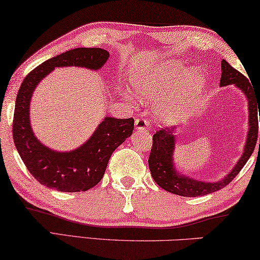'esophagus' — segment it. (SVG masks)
I'll use <instances>...</instances> for the list:
<instances>
[{
    "label": "esophagus",
    "instance_id": "esophagus-1",
    "mask_svg": "<svg viewBox=\"0 0 260 260\" xmlns=\"http://www.w3.org/2000/svg\"><path fill=\"white\" fill-rule=\"evenodd\" d=\"M149 125H150V122L147 118H137L135 120V127L137 130L147 131L149 129Z\"/></svg>",
    "mask_w": 260,
    "mask_h": 260
}]
</instances>
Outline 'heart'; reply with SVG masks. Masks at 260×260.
<instances>
[{
    "mask_svg": "<svg viewBox=\"0 0 260 260\" xmlns=\"http://www.w3.org/2000/svg\"><path fill=\"white\" fill-rule=\"evenodd\" d=\"M204 83L202 72L193 71L187 74L186 66L174 60L157 63L133 80L137 93L143 98H162L170 93L163 111L167 123L177 122L187 115Z\"/></svg>",
    "mask_w": 260,
    "mask_h": 260,
    "instance_id": "obj_1",
    "label": "heart"
}]
</instances>
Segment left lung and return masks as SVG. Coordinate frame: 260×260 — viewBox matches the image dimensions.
Segmentation results:
<instances>
[{
    "label": "left lung",
    "instance_id": "left-lung-1",
    "mask_svg": "<svg viewBox=\"0 0 260 260\" xmlns=\"http://www.w3.org/2000/svg\"><path fill=\"white\" fill-rule=\"evenodd\" d=\"M221 71L220 85L226 86V85L234 84L246 94L248 101V115H250L248 125H250V131H248L247 135V142L246 145H245L244 154L232 172L219 182L209 183L193 180L190 177L180 175V173H177L174 168L173 151L174 143H175V135H174L170 127H161L152 136V147L150 155H149L148 163L152 179L155 180V182L159 187L169 191V193L181 195V197L195 198L204 197V195L211 194L213 191L220 190L221 188L226 187L240 173V170L246 165V162L254 150L258 140V112L260 113V98L258 99L254 97V93L252 91L251 84L248 83L247 78L243 73H240L239 71L233 69L226 60L221 61Z\"/></svg>",
    "mask_w": 260,
    "mask_h": 260
}]
</instances>
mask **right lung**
<instances>
[{"instance_id": "add662e5", "label": "right lung", "mask_w": 260, "mask_h": 260, "mask_svg": "<svg viewBox=\"0 0 260 260\" xmlns=\"http://www.w3.org/2000/svg\"><path fill=\"white\" fill-rule=\"evenodd\" d=\"M109 55L102 48L71 49L35 67L21 84L14 110V143L29 173L46 187L69 193L94 187L104 176L112 152L133 134L134 118L106 117L84 145L70 152H56L42 145L31 131L29 102L39 81L60 66L98 70Z\"/></svg>"}]
</instances>
